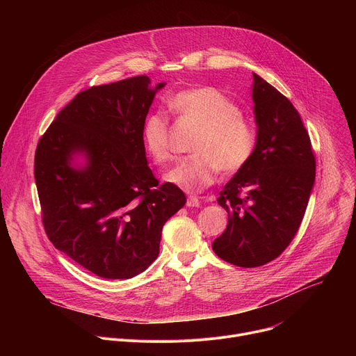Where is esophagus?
Wrapping results in <instances>:
<instances>
[{
	"mask_svg": "<svg viewBox=\"0 0 356 356\" xmlns=\"http://www.w3.org/2000/svg\"><path fill=\"white\" fill-rule=\"evenodd\" d=\"M187 207H198L200 206V200L195 197V195H190L188 198H187Z\"/></svg>",
	"mask_w": 356,
	"mask_h": 356,
	"instance_id": "1",
	"label": "esophagus"
}]
</instances>
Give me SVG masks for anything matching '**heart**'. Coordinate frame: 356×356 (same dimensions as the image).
<instances>
[{
	"mask_svg": "<svg viewBox=\"0 0 356 356\" xmlns=\"http://www.w3.org/2000/svg\"><path fill=\"white\" fill-rule=\"evenodd\" d=\"M169 110L179 120L200 128L191 150L166 172L165 180L184 191H200L213 184L220 169L241 170L252 158L258 135L253 124L241 114L236 103L213 87H195L169 98ZM149 158L158 165L172 158L169 122L162 114H149L140 129Z\"/></svg>",
	"mask_w": 356,
	"mask_h": 356,
	"instance_id": "b5f03b06",
	"label": "heart"
}]
</instances>
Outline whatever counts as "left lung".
Returning a JSON list of instances; mask_svg holds the SVG:
<instances>
[{
  "label": "left lung",
  "instance_id": "obj_1",
  "mask_svg": "<svg viewBox=\"0 0 356 356\" xmlns=\"http://www.w3.org/2000/svg\"><path fill=\"white\" fill-rule=\"evenodd\" d=\"M252 99L257 146L220 193L228 225L213 242L221 259L241 268L262 266L289 246L316 180L312 140L289 98L253 73Z\"/></svg>",
  "mask_w": 356,
  "mask_h": 356
}]
</instances>
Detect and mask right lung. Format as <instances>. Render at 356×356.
<instances>
[{
    "label": "right lung",
    "mask_w": 356,
    "mask_h": 356,
    "mask_svg": "<svg viewBox=\"0 0 356 356\" xmlns=\"http://www.w3.org/2000/svg\"><path fill=\"white\" fill-rule=\"evenodd\" d=\"M147 76L79 92L38 142L35 181L47 238L104 279H131L159 255L162 228L184 193L147 166L142 124L155 94ZM77 156L85 158L76 165Z\"/></svg>",
    "instance_id": "add662e5"
}]
</instances>
